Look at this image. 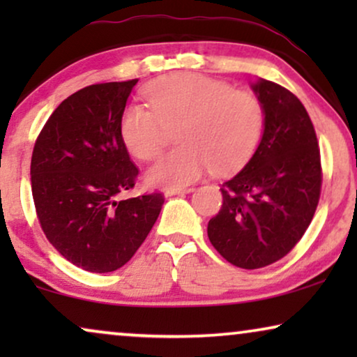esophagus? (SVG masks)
I'll return each instance as SVG.
<instances>
[{
  "instance_id": "obj_1",
  "label": "esophagus",
  "mask_w": 357,
  "mask_h": 357,
  "mask_svg": "<svg viewBox=\"0 0 357 357\" xmlns=\"http://www.w3.org/2000/svg\"><path fill=\"white\" fill-rule=\"evenodd\" d=\"M193 192L192 187H187V188H174V190H165V197H174V195H182V193H190Z\"/></svg>"
}]
</instances>
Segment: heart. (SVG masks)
Segmentation results:
<instances>
[{"label": "heart", "mask_w": 357, "mask_h": 357, "mask_svg": "<svg viewBox=\"0 0 357 357\" xmlns=\"http://www.w3.org/2000/svg\"><path fill=\"white\" fill-rule=\"evenodd\" d=\"M144 105H128L120 136L136 159L153 160L177 130L178 149L160 158L146 174L160 188H183L211 167L231 172L247 162L265 125L261 100L224 81L195 73L159 77L144 87Z\"/></svg>", "instance_id": "b5f03b06"}]
</instances>
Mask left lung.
Listing matches in <instances>:
<instances>
[{"label": "left lung", "instance_id": "1", "mask_svg": "<svg viewBox=\"0 0 357 357\" xmlns=\"http://www.w3.org/2000/svg\"><path fill=\"white\" fill-rule=\"evenodd\" d=\"M253 91L265 131L245 167L222 183V206L208 222L213 247L234 266L257 270L286 257L310 226L321 192L320 148L302 102L260 79Z\"/></svg>", "mask_w": 357, "mask_h": 357}]
</instances>
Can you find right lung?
Segmentation results:
<instances>
[{"label": "right lung", "mask_w": 357, "mask_h": 357, "mask_svg": "<svg viewBox=\"0 0 357 357\" xmlns=\"http://www.w3.org/2000/svg\"><path fill=\"white\" fill-rule=\"evenodd\" d=\"M136 82L75 92L50 115L32 151V197L42 231L86 271L110 273L130 261L164 204L160 192L120 199L139 174L120 136Z\"/></svg>", "instance_id": "1"}]
</instances>
